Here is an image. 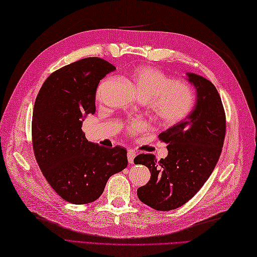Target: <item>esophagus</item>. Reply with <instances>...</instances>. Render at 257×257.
Listing matches in <instances>:
<instances>
[{"label": "esophagus", "mask_w": 257, "mask_h": 257, "mask_svg": "<svg viewBox=\"0 0 257 257\" xmlns=\"http://www.w3.org/2000/svg\"><path fill=\"white\" fill-rule=\"evenodd\" d=\"M136 157V152L134 150H128L127 152V158H128V162L129 163H134V159Z\"/></svg>", "instance_id": "1"}]
</instances>
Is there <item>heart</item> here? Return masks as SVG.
Masks as SVG:
<instances>
[{"mask_svg":"<svg viewBox=\"0 0 257 257\" xmlns=\"http://www.w3.org/2000/svg\"><path fill=\"white\" fill-rule=\"evenodd\" d=\"M129 78L139 99L149 101L152 113L163 123L180 121L193 107L192 88L184 81L171 80L159 69L140 66L132 70ZM140 128L141 123L133 124L134 132Z\"/></svg>","mask_w":257,"mask_h":257,"instance_id":"b5f03b06","label":"heart"}]
</instances>
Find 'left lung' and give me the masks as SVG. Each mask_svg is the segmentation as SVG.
<instances>
[{
    "instance_id": "left-lung-1",
    "label": "left lung",
    "mask_w": 257,
    "mask_h": 257,
    "mask_svg": "<svg viewBox=\"0 0 257 257\" xmlns=\"http://www.w3.org/2000/svg\"><path fill=\"white\" fill-rule=\"evenodd\" d=\"M195 89L194 107L187 117L159 135L168 156L157 161L150 154L135 158L149 169V182L137 190L139 200L158 211H170L193 198L215 168L225 137L221 97L210 80L185 74Z\"/></svg>"
}]
</instances>
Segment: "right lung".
Listing matches in <instances>:
<instances>
[{
	"instance_id": "1",
	"label": "right lung",
	"mask_w": 257,
	"mask_h": 257,
	"mask_svg": "<svg viewBox=\"0 0 257 257\" xmlns=\"http://www.w3.org/2000/svg\"><path fill=\"white\" fill-rule=\"evenodd\" d=\"M116 69L98 57L67 65L50 75L36 97L33 149L47 182L65 201L86 204L102 194L108 179L128 166L127 150L90 143L81 132L95 113L96 89Z\"/></svg>"
}]
</instances>
